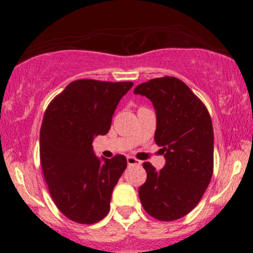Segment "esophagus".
I'll list each match as a JSON object with an SVG mask.
<instances>
[{
	"label": "esophagus",
	"instance_id": "1",
	"mask_svg": "<svg viewBox=\"0 0 253 253\" xmlns=\"http://www.w3.org/2000/svg\"><path fill=\"white\" fill-rule=\"evenodd\" d=\"M140 163L141 162L139 161V159L134 158V157H132V156L127 157V164L128 165H140Z\"/></svg>",
	"mask_w": 253,
	"mask_h": 253
}]
</instances>
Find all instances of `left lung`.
Listing matches in <instances>:
<instances>
[{"label":"left lung","mask_w":253,"mask_h":253,"mask_svg":"<svg viewBox=\"0 0 253 253\" xmlns=\"http://www.w3.org/2000/svg\"><path fill=\"white\" fill-rule=\"evenodd\" d=\"M150 98L157 114L155 141L164 153V168L143 164L146 182L139 199L147 214L173 221L190 213L202 199L214 168V132L207 107L178 78L164 76L135 86Z\"/></svg>","instance_id":"left-lung-1"}]
</instances>
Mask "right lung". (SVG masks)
Returning a JSON list of instances; mask_svg holds the SVG:
<instances>
[{"instance_id": "right-lung-1", "label": "right lung", "mask_w": 253, "mask_h": 253, "mask_svg": "<svg viewBox=\"0 0 253 253\" xmlns=\"http://www.w3.org/2000/svg\"><path fill=\"white\" fill-rule=\"evenodd\" d=\"M132 82L74 81L51 101L40 128V163L60 213L84 225L108 214L127 159L95 156L92 139L108 133L119 101Z\"/></svg>"}]
</instances>
